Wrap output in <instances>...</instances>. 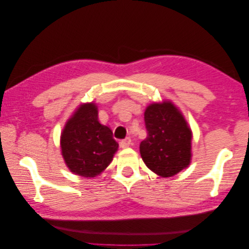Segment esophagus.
<instances>
[{"mask_svg":"<svg viewBox=\"0 0 249 249\" xmlns=\"http://www.w3.org/2000/svg\"><path fill=\"white\" fill-rule=\"evenodd\" d=\"M131 138H125V139H124V140H122L119 142V145H120V147L122 148H126V147H129L130 145H131Z\"/></svg>","mask_w":249,"mask_h":249,"instance_id":"1","label":"esophagus"}]
</instances>
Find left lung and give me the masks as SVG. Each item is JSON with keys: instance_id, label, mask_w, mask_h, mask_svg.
I'll list each match as a JSON object with an SVG mask.
<instances>
[{"instance_id": "1", "label": "left lung", "mask_w": 249, "mask_h": 249, "mask_svg": "<svg viewBox=\"0 0 249 249\" xmlns=\"http://www.w3.org/2000/svg\"><path fill=\"white\" fill-rule=\"evenodd\" d=\"M144 122L147 137L140 143V154L146 166L163 178L188 167L192 132L175 105L169 101L149 105Z\"/></svg>"}]
</instances>
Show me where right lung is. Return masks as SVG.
<instances>
[{"instance_id":"1","label":"right lung","mask_w":249,"mask_h":249,"mask_svg":"<svg viewBox=\"0 0 249 249\" xmlns=\"http://www.w3.org/2000/svg\"><path fill=\"white\" fill-rule=\"evenodd\" d=\"M60 144L67 167L84 178H94L106 169L118 148L112 131L100 124L93 103L80 105L67 120Z\"/></svg>"}]
</instances>
